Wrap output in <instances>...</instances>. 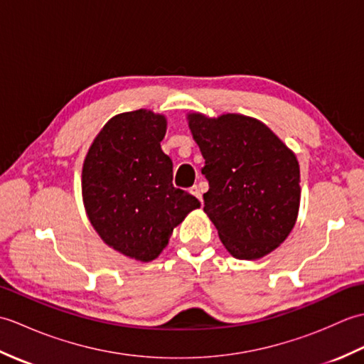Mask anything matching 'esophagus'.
Returning a JSON list of instances; mask_svg holds the SVG:
<instances>
[{
	"mask_svg": "<svg viewBox=\"0 0 364 364\" xmlns=\"http://www.w3.org/2000/svg\"><path fill=\"white\" fill-rule=\"evenodd\" d=\"M189 191H191V194H192V196L197 197V198L200 200V202L203 203V191H202V188L198 186V184H194V186H192Z\"/></svg>",
	"mask_w": 364,
	"mask_h": 364,
	"instance_id": "34e87169",
	"label": "esophagus"
}]
</instances>
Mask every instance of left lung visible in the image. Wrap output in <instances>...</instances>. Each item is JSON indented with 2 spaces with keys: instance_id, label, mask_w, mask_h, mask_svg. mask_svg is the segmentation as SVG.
Wrapping results in <instances>:
<instances>
[{
  "instance_id": "1",
  "label": "left lung",
  "mask_w": 364,
  "mask_h": 364,
  "mask_svg": "<svg viewBox=\"0 0 364 364\" xmlns=\"http://www.w3.org/2000/svg\"><path fill=\"white\" fill-rule=\"evenodd\" d=\"M210 183L203 211L237 259L275 250L296 225L300 168L296 154L264 123L241 114H188Z\"/></svg>"
}]
</instances>
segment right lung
<instances>
[{
    "label": "right lung",
    "instance_id": "1",
    "mask_svg": "<svg viewBox=\"0 0 364 364\" xmlns=\"http://www.w3.org/2000/svg\"><path fill=\"white\" fill-rule=\"evenodd\" d=\"M164 115L137 109L115 115L94 139L82 164V200L103 241L149 262L200 202L172 184L173 164L161 150Z\"/></svg>",
    "mask_w": 364,
    "mask_h": 364
}]
</instances>
